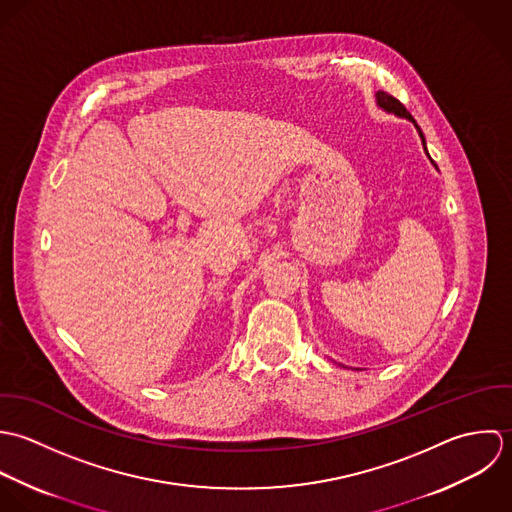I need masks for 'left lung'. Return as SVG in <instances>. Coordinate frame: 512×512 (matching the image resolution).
<instances>
[{
    "mask_svg": "<svg viewBox=\"0 0 512 512\" xmlns=\"http://www.w3.org/2000/svg\"><path fill=\"white\" fill-rule=\"evenodd\" d=\"M376 99H378V104H380L382 108H386L388 112H394V114H398V116L409 118V120L415 124V120L411 118V114L406 110V106L400 103L396 97H392V95H388V93H384V91H378V93H376ZM415 126H417V124H415ZM417 130H419V126H417ZM419 136H421V140H423L421 130H419ZM423 144H425V140H423Z\"/></svg>",
    "mask_w": 512,
    "mask_h": 512,
    "instance_id": "1",
    "label": "left lung"
}]
</instances>
